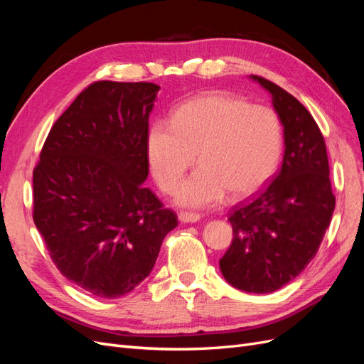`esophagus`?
<instances>
[{"mask_svg":"<svg viewBox=\"0 0 364 364\" xmlns=\"http://www.w3.org/2000/svg\"><path fill=\"white\" fill-rule=\"evenodd\" d=\"M179 220L182 223H196V222H199V220H200V214L182 211V213H179Z\"/></svg>","mask_w":364,"mask_h":364,"instance_id":"esophagus-1","label":"esophagus"}]
</instances>
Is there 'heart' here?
<instances>
[{
	"mask_svg": "<svg viewBox=\"0 0 364 364\" xmlns=\"http://www.w3.org/2000/svg\"><path fill=\"white\" fill-rule=\"evenodd\" d=\"M282 150L281 123L270 107L211 91L174 109L170 124L151 123L146 135L150 173L173 193L196 159L199 167L176 193L182 206L203 208L258 191L277 171Z\"/></svg>",
	"mask_w": 364,
	"mask_h": 364,
	"instance_id": "obj_1",
	"label": "heart"
}]
</instances>
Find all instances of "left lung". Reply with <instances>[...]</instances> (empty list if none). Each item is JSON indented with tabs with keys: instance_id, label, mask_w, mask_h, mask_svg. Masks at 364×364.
<instances>
[{
	"instance_id": "obj_1",
	"label": "left lung",
	"mask_w": 364,
	"mask_h": 364,
	"mask_svg": "<svg viewBox=\"0 0 364 364\" xmlns=\"http://www.w3.org/2000/svg\"><path fill=\"white\" fill-rule=\"evenodd\" d=\"M250 79L272 95L284 127V159L267 188L230 213L234 238L220 270L232 287L262 294L294 279L316 257L336 197L325 139L311 114L278 85Z\"/></svg>"
}]
</instances>
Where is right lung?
I'll use <instances>...</instances> for the list:
<instances>
[{
    "mask_svg": "<svg viewBox=\"0 0 364 364\" xmlns=\"http://www.w3.org/2000/svg\"><path fill=\"white\" fill-rule=\"evenodd\" d=\"M155 83L95 82L51 127L33 171V220L77 287L115 299L144 281L178 215L146 188Z\"/></svg>",
    "mask_w": 364,
    "mask_h": 364,
    "instance_id": "1",
    "label": "right lung"
}]
</instances>
